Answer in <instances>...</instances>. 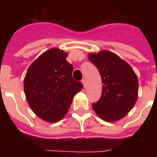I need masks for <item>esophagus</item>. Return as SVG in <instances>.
Returning a JSON list of instances; mask_svg holds the SVG:
<instances>
[{
    "instance_id": "obj_1",
    "label": "esophagus",
    "mask_w": 157,
    "mask_h": 157,
    "mask_svg": "<svg viewBox=\"0 0 157 157\" xmlns=\"http://www.w3.org/2000/svg\"><path fill=\"white\" fill-rule=\"evenodd\" d=\"M81 82H82V84H83L84 88H86V79H82V80H81Z\"/></svg>"
}]
</instances>
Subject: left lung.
<instances>
[{"mask_svg":"<svg viewBox=\"0 0 157 157\" xmlns=\"http://www.w3.org/2000/svg\"><path fill=\"white\" fill-rule=\"evenodd\" d=\"M89 59L98 68L103 84L100 99L92 104L94 111L105 121L121 119L130 112L138 98L136 74L126 62L107 50L90 53Z\"/></svg>","mask_w":157,"mask_h":157,"instance_id":"obj_1","label":"left lung"}]
</instances>
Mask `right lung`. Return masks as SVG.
<instances>
[{"label":"right lung","mask_w":157,"mask_h":157,"mask_svg":"<svg viewBox=\"0 0 157 157\" xmlns=\"http://www.w3.org/2000/svg\"><path fill=\"white\" fill-rule=\"evenodd\" d=\"M67 54L52 48L43 53L28 67L23 85L26 98L38 117L48 122L63 119L74 95L83 88L72 78L73 67Z\"/></svg>","instance_id":"1"}]
</instances>
